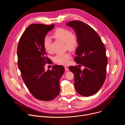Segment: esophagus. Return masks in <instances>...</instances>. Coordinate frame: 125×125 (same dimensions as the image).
I'll use <instances>...</instances> for the list:
<instances>
[{"label": "esophagus", "mask_w": 125, "mask_h": 125, "mask_svg": "<svg viewBox=\"0 0 125 125\" xmlns=\"http://www.w3.org/2000/svg\"><path fill=\"white\" fill-rule=\"evenodd\" d=\"M65 70L66 71H69V69H68V68H67V67H65Z\"/></svg>", "instance_id": "esophagus-1"}]
</instances>
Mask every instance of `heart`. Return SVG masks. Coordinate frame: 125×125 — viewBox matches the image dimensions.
<instances>
[{"label":"heart","instance_id":"obj_1","mask_svg":"<svg viewBox=\"0 0 125 125\" xmlns=\"http://www.w3.org/2000/svg\"><path fill=\"white\" fill-rule=\"evenodd\" d=\"M52 37L65 42L66 48L70 51H74L77 49L79 45V38L78 35L67 29L64 28H57L52 34ZM44 49L48 52L51 51V42L49 38L45 37L43 42ZM71 55L69 53L56 55L54 58L55 63L66 65L69 62Z\"/></svg>","mask_w":125,"mask_h":125}]
</instances>
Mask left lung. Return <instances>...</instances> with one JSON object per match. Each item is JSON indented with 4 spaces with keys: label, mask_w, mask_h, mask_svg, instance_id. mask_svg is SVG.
Wrapping results in <instances>:
<instances>
[{
    "label": "left lung",
    "mask_w": 125,
    "mask_h": 125,
    "mask_svg": "<svg viewBox=\"0 0 125 125\" xmlns=\"http://www.w3.org/2000/svg\"><path fill=\"white\" fill-rule=\"evenodd\" d=\"M66 24L73 28L79 38V45L74 60L85 67L83 70L77 65L69 67L74 75L76 91L83 96L93 95L100 90L105 80L108 63L105 47L98 33L86 24L72 21Z\"/></svg>",
    "instance_id": "1"
}]
</instances>
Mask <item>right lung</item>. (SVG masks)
<instances>
[{"instance_id": "right-lung-1", "label": "right lung", "mask_w": 125, "mask_h": 125, "mask_svg": "<svg viewBox=\"0 0 125 125\" xmlns=\"http://www.w3.org/2000/svg\"><path fill=\"white\" fill-rule=\"evenodd\" d=\"M54 25L33 24L29 26L21 37L17 47L18 65L22 79L31 94L39 100L49 101L60 93L59 80L64 72L62 65H55L45 71L49 59L43 42Z\"/></svg>"}]
</instances>
